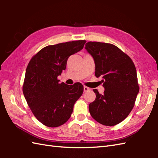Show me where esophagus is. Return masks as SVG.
Returning a JSON list of instances; mask_svg holds the SVG:
<instances>
[{
	"instance_id": "34e87169",
	"label": "esophagus",
	"mask_w": 158,
	"mask_h": 158,
	"mask_svg": "<svg viewBox=\"0 0 158 158\" xmlns=\"http://www.w3.org/2000/svg\"><path fill=\"white\" fill-rule=\"evenodd\" d=\"M89 89H89V88H88V87H86V86H84V87H83V90H84V92H85L89 91Z\"/></svg>"
}]
</instances>
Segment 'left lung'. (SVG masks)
Segmentation results:
<instances>
[{"mask_svg":"<svg viewBox=\"0 0 158 158\" xmlns=\"http://www.w3.org/2000/svg\"><path fill=\"white\" fill-rule=\"evenodd\" d=\"M87 50L94 60L95 75L102 77L104 94L96 89V99L89 105L96 122L112 126L125 119L135 105L139 92L136 67L130 57L115 45L88 42Z\"/></svg>","mask_w":158,"mask_h":158,"instance_id":"1","label":"left lung"}]
</instances>
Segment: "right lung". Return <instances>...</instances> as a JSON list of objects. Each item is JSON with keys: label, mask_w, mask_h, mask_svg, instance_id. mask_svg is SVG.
<instances>
[{"label": "right lung", "mask_w": 158, "mask_h": 158, "mask_svg": "<svg viewBox=\"0 0 158 158\" xmlns=\"http://www.w3.org/2000/svg\"><path fill=\"white\" fill-rule=\"evenodd\" d=\"M85 42L80 40L48 45L29 62L23 93L32 113L43 125L54 127L66 123L82 95L81 83H60L58 77L66 69L69 56L81 51Z\"/></svg>", "instance_id": "1"}]
</instances>
